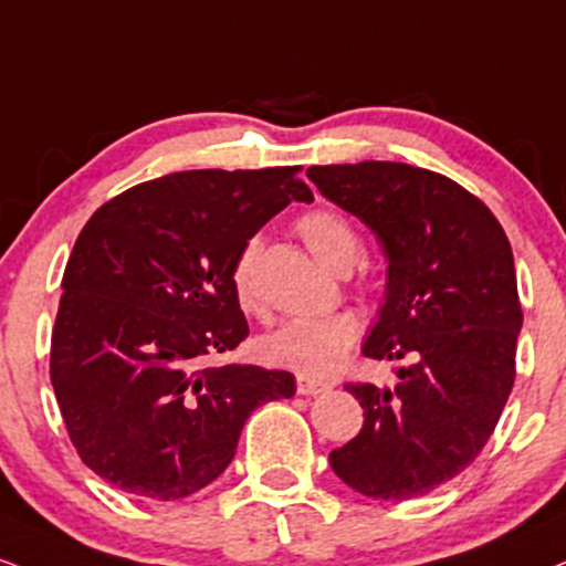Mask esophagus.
Wrapping results in <instances>:
<instances>
[{
  "label": "esophagus",
  "instance_id": "obj_1",
  "mask_svg": "<svg viewBox=\"0 0 566 566\" xmlns=\"http://www.w3.org/2000/svg\"><path fill=\"white\" fill-rule=\"evenodd\" d=\"M329 390V385L322 382V379H313V377H297V392L301 395H318V392H326Z\"/></svg>",
  "mask_w": 566,
  "mask_h": 566
}]
</instances>
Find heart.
<instances>
[{
    "label": "heart",
    "instance_id": "b5f03b06",
    "mask_svg": "<svg viewBox=\"0 0 566 566\" xmlns=\"http://www.w3.org/2000/svg\"><path fill=\"white\" fill-rule=\"evenodd\" d=\"M297 234L303 237L305 248L316 255V261L337 274H348L364 250L356 227L343 213L329 208L305 213L297 221ZM255 258L258 242L250 240L231 265V290L240 308L248 313L261 311V297L255 287ZM356 337L358 322L350 313H326V316L290 318L271 335H265L258 348L269 364L316 379L329 377L343 366Z\"/></svg>",
    "mask_w": 566,
    "mask_h": 566
}]
</instances>
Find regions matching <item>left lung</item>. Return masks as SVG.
I'll return each mask as SVG.
<instances>
[{
    "label": "left lung",
    "instance_id": "left-lung-1",
    "mask_svg": "<svg viewBox=\"0 0 566 566\" xmlns=\"http://www.w3.org/2000/svg\"><path fill=\"white\" fill-rule=\"evenodd\" d=\"M305 176L382 244L385 303L364 356L400 364L395 387L345 385L364 427L329 464L360 495L417 499L478 459L514 387L512 244L485 202L427 168L364 160Z\"/></svg>",
    "mask_w": 566,
    "mask_h": 566
}]
</instances>
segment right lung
Masks as SVG:
<instances>
[{"mask_svg":"<svg viewBox=\"0 0 566 566\" xmlns=\"http://www.w3.org/2000/svg\"><path fill=\"white\" fill-rule=\"evenodd\" d=\"M301 166L181 171L113 197L81 229L63 274L50 377L81 461L124 493L179 501L231 464L290 371L206 366L250 335L231 265L292 200Z\"/></svg>","mask_w":566,"mask_h":566,"instance_id":"right-lung-1","label":"right lung"}]
</instances>
